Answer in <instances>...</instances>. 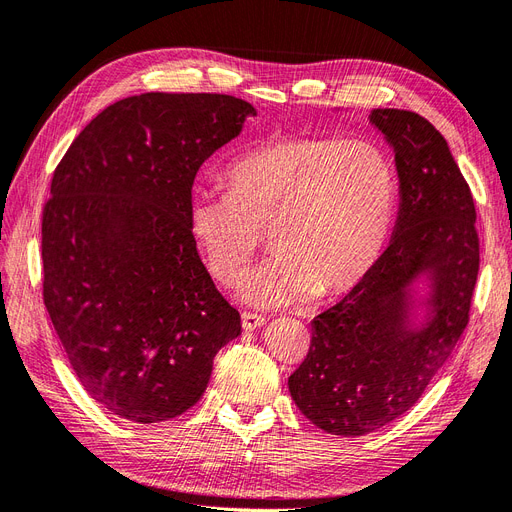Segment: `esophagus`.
I'll use <instances>...</instances> for the list:
<instances>
[{
	"label": "esophagus",
	"mask_w": 512,
	"mask_h": 512,
	"mask_svg": "<svg viewBox=\"0 0 512 512\" xmlns=\"http://www.w3.org/2000/svg\"><path fill=\"white\" fill-rule=\"evenodd\" d=\"M241 325H243L245 332H254V330H258V327L264 325V317L254 315V313H243L241 315Z\"/></svg>",
	"instance_id": "esophagus-1"
}]
</instances>
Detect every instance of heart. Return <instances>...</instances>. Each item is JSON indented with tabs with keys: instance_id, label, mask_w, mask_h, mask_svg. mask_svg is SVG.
I'll use <instances>...</instances> for the list:
<instances>
[{
	"instance_id": "1",
	"label": "heart",
	"mask_w": 512,
	"mask_h": 512,
	"mask_svg": "<svg viewBox=\"0 0 512 512\" xmlns=\"http://www.w3.org/2000/svg\"><path fill=\"white\" fill-rule=\"evenodd\" d=\"M227 178L229 191L191 195L189 233L208 271L235 283L258 250V229H271L277 254L239 290L260 309L351 292L393 231L395 163L372 140L273 136L237 157Z\"/></svg>"
}]
</instances>
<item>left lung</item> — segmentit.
<instances>
[{"instance_id": "1", "label": "left lung", "mask_w": 512, "mask_h": 512, "mask_svg": "<svg viewBox=\"0 0 512 512\" xmlns=\"http://www.w3.org/2000/svg\"><path fill=\"white\" fill-rule=\"evenodd\" d=\"M395 153L399 212L372 273L311 321V349L290 376L298 410L321 431L361 437L422 397L468 323L479 273L475 201L431 121L374 109Z\"/></svg>"}]
</instances>
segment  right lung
<instances>
[{"mask_svg":"<svg viewBox=\"0 0 512 512\" xmlns=\"http://www.w3.org/2000/svg\"><path fill=\"white\" fill-rule=\"evenodd\" d=\"M248 117L250 102L227 94L130 96L98 113L54 172L44 302L77 380L121 420L185 414L241 334L187 212L201 163Z\"/></svg>","mask_w":512,"mask_h":512,"instance_id":"obj_1","label":"right lung"}]
</instances>
